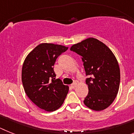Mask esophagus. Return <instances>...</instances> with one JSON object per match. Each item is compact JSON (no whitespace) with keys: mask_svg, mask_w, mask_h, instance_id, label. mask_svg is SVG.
I'll return each instance as SVG.
<instances>
[{"mask_svg":"<svg viewBox=\"0 0 134 134\" xmlns=\"http://www.w3.org/2000/svg\"><path fill=\"white\" fill-rule=\"evenodd\" d=\"M76 86H77V83H76V82H74V83H73V84L71 85V88H73V89H74V88H75V87H76Z\"/></svg>","mask_w":134,"mask_h":134,"instance_id":"34e87169","label":"esophagus"}]
</instances>
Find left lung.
Masks as SVG:
<instances>
[{"instance_id": "8db88e82", "label": "left lung", "mask_w": 134, "mask_h": 134, "mask_svg": "<svg viewBox=\"0 0 134 134\" xmlns=\"http://www.w3.org/2000/svg\"><path fill=\"white\" fill-rule=\"evenodd\" d=\"M70 50L81 56L88 76L85 105L97 111L109 107L117 96L120 83V69L112 51L94 38L73 45Z\"/></svg>"}]
</instances>
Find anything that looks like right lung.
I'll use <instances>...</instances> for the list:
<instances>
[{
    "instance_id": "obj_1",
    "label": "right lung",
    "mask_w": 134,
    "mask_h": 134,
    "mask_svg": "<svg viewBox=\"0 0 134 134\" xmlns=\"http://www.w3.org/2000/svg\"><path fill=\"white\" fill-rule=\"evenodd\" d=\"M68 47L42 43L25 58L21 80L24 90L32 102L43 110L51 112L60 108L69 91V86L55 79L54 63Z\"/></svg>"
}]
</instances>
